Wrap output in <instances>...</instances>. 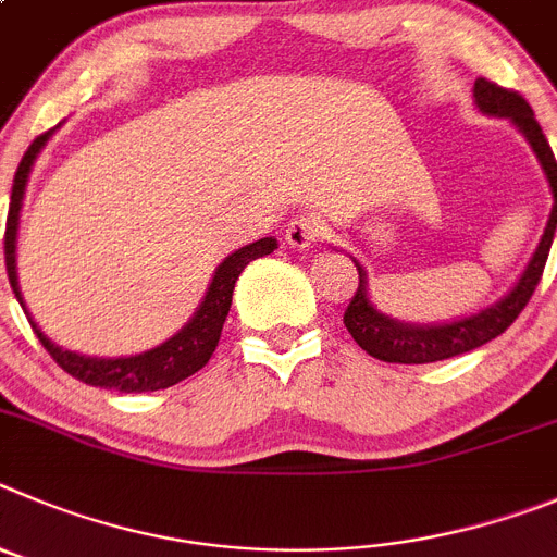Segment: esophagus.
<instances>
[{"label":"esophagus","mask_w":557,"mask_h":557,"mask_svg":"<svg viewBox=\"0 0 557 557\" xmlns=\"http://www.w3.org/2000/svg\"><path fill=\"white\" fill-rule=\"evenodd\" d=\"M319 233H322V224L315 216H297L290 219V224L285 227V242L294 249H308L310 244L319 242Z\"/></svg>","instance_id":"34e87169"}]
</instances>
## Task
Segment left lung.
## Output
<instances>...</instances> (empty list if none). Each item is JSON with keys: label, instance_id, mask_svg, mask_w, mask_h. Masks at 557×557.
<instances>
[{"label": "left lung", "instance_id": "1", "mask_svg": "<svg viewBox=\"0 0 557 557\" xmlns=\"http://www.w3.org/2000/svg\"><path fill=\"white\" fill-rule=\"evenodd\" d=\"M474 104L485 116L510 119V124L519 127V133L528 138L541 169L547 174L549 191H553V213H549L544 235H541L539 247H535L519 283L499 302L447 324H405L380 313L372 299H369L366 269L355 260L360 283L352 302L344 310V324L352 333V338L358 341L360 349H366L372 358L385 360V363H435V360H447L483 347V344L503 335L516 322V315L522 313L524 305L530 302L535 285L544 274V267H547V255L557 230V160L553 149H549V141L544 138V129L535 122L533 108H530L522 94L508 91L503 85L478 77L474 79Z\"/></svg>", "mask_w": 557, "mask_h": 557}]
</instances>
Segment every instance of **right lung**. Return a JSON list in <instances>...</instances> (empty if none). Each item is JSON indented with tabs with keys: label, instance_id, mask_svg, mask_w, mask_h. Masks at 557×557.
<instances>
[{
	"label": "right lung",
	"instance_id": "right-lung-1",
	"mask_svg": "<svg viewBox=\"0 0 557 557\" xmlns=\"http://www.w3.org/2000/svg\"><path fill=\"white\" fill-rule=\"evenodd\" d=\"M49 133L38 135L29 149L24 152L22 163L16 169V177H13V191H10V210H8V227H4V267H8V280L10 288L16 294L18 305L27 313L29 324H33L35 335L44 344L49 355L54 358V363L69 372L72 377H77L85 385H97V388H110L122 391V394H141V391H160L169 388V385H177L180 380L191 377L202 369L210 360V355L216 352L219 338H222L224 319L230 313V305H233V288L238 274L247 269V263H252L255 258H263V255H272L277 249V238H258V242L247 244V247L235 249L233 255L222 260L213 272L208 290H205L202 305L197 308V313L188 319L180 333H174L172 338H166L163 344H158L154 349H147L141 355H129V358H91V355L69 352V349L58 347L52 338L41 333V327L35 324V319L29 315L27 305H24L22 288H18V274H16V235H18V210L24 202V188H27L29 172H33V163L38 158L44 147H47Z\"/></svg>",
	"mask_w": 557,
	"mask_h": 557
}]
</instances>
